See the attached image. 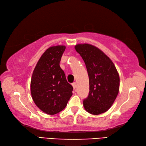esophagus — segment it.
Returning a JSON list of instances; mask_svg holds the SVG:
<instances>
[{
    "label": "esophagus",
    "mask_w": 146,
    "mask_h": 146,
    "mask_svg": "<svg viewBox=\"0 0 146 146\" xmlns=\"http://www.w3.org/2000/svg\"><path fill=\"white\" fill-rule=\"evenodd\" d=\"M72 87H73V88H74V89H76V87H77V84H76V82H74V83H72Z\"/></svg>",
    "instance_id": "1"
}]
</instances>
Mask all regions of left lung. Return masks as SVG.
I'll use <instances>...</instances> for the list:
<instances>
[{
	"label": "left lung",
	"mask_w": 146,
	"mask_h": 146,
	"mask_svg": "<svg viewBox=\"0 0 146 146\" xmlns=\"http://www.w3.org/2000/svg\"><path fill=\"white\" fill-rule=\"evenodd\" d=\"M82 58L89 78V94L83 104L90 114L108 111L118 94L119 76L114 64L100 49L89 44L75 46Z\"/></svg>",
	"instance_id": "obj_1"
}]
</instances>
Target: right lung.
Returning a JSON list of instances; mask_svg holds the SVG:
<instances>
[{"label": "right lung", "mask_w": 146, "mask_h": 146, "mask_svg": "<svg viewBox=\"0 0 146 146\" xmlns=\"http://www.w3.org/2000/svg\"><path fill=\"white\" fill-rule=\"evenodd\" d=\"M66 46H52L41 56L31 80V94L35 104L48 115H55L66 108L73 87L67 82L59 63Z\"/></svg>", "instance_id": "obj_1"}]
</instances>
